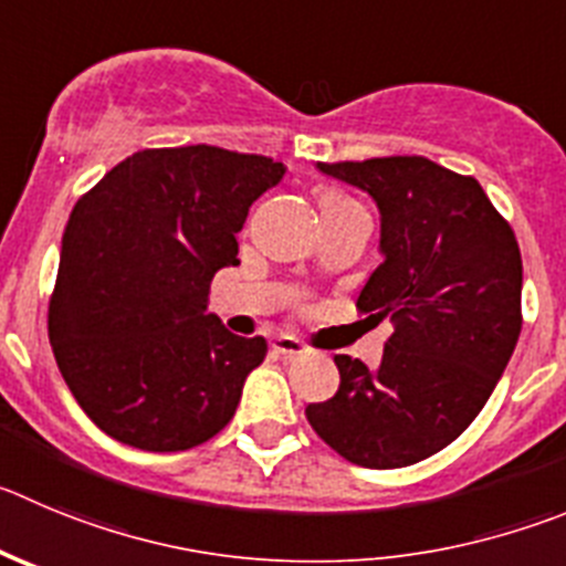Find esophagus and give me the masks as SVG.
<instances>
[{"mask_svg":"<svg viewBox=\"0 0 566 566\" xmlns=\"http://www.w3.org/2000/svg\"><path fill=\"white\" fill-rule=\"evenodd\" d=\"M271 352L276 357H282V360H295V357L304 355V346H301V340H295V337L279 335V337H273Z\"/></svg>","mask_w":566,"mask_h":566,"instance_id":"1","label":"esophagus"}]
</instances>
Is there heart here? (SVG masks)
I'll return each instance as SVG.
<instances>
[{"label":"heart","instance_id":"obj_1","mask_svg":"<svg viewBox=\"0 0 566 566\" xmlns=\"http://www.w3.org/2000/svg\"><path fill=\"white\" fill-rule=\"evenodd\" d=\"M315 200H318V211H321V220H329V218H337V214H343V211L355 209V200L348 198V195L337 192V189H318V195H315Z\"/></svg>","mask_w":566,"mask_h":566}]
</instances>
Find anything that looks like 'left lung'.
I'll list each match as a JSON object with an SVG mask.
<instances>
[{"label": "left lung", "instance_id": "1", "mask_svg": "<svg viewBox=\"0 0 566 566\" xmlns=\"http://www.w3.org/2000/svg\"><path fill=\"white\" fill-rule=\"evenodd\" d=\"M371 195L379 262L357 307L394 321L382 363L337 355L340 388L307 405L313 430L346 461L399 469L455 441L489 402L522 329V256L474 178L421 156L318 164Z\"/></svg>", "mask_w": 566, "mask_h": 566}]
</instances>
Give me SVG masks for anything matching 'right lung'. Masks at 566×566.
<instances>
[{
    "mask_svg": "<svg viewBox=\"0 0 566 566\" xmlns=\"http://www.w3.org/2000/svg\"><path fill=\"white\" fill-rule=\"evenodd\" d=\"M287 167L223 147H161L119 161L72 209L50 343L83 413L116 441L181 452L218 436L265 337L231 335L209 307L253 200Z\"/></svg>",
    "mask_w": 566,
    "mask_h": 566,
    "instance_id": "obj_1",
    "label": "right lung"
}]
</instances>
